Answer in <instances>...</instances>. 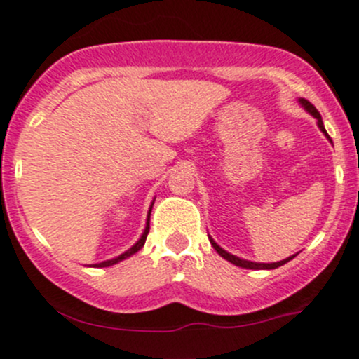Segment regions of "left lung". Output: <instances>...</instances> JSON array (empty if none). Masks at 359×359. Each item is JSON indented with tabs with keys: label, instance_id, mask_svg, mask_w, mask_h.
Returning <instances> with one entry per match:
<instances>
[{
	"label": "left lung",
	"instance_id": "left-lung-1",
	"mask_svg": "<svg viewBox=\"0 0 359 359\" xmlns=\"http://www.w3.org/2000/svg\"><path fill=\"white\" fill-rule=\"evenodd\" d=\"M300 104H302V106H304V109L309 111L311 114H313L314 118L318 119V126H320L321 132H323L325 135L328 137L327 130H325V126H323V121H321L320 112H318L316 107H314L313 104H311L309 100H306V99H300ZM328 139H330V137H328ZM210 243L213 245V248L217 250V253H219L220 257H224V259H226V260H229V262H231V264H234V266H238V267H245V269H276V267L283 266V264H287L288 260H292L293 257H295V255H292V257H288V259L280 260V262H273V264H257V262H250V260H243V259H240V257H236V255H231V253H227L226 250L220 248L219 245H217L215 241L212 240V238H210Z\"/></svg>",
	"mask_w": 359,
	"mask_h": 359
}]
</instances>
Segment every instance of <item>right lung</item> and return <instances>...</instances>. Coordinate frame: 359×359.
I'll return each mask as SVG.
<instances>
[{"label":"right lung","instance_id":"right-lung-1","mask_svg":"<svg viewBox=\"0 0 359 359\" xmlns=\"http://www.w3.org/2000/svg\"><path fill=\"white\" fill-rule=\"evenodd\" d=\"M149 215H151V210H149ZM147 234H149V217H147V226H146V231H144V234H142V236H140V240L137 241V243L133 245V247L130 248L128 252L121 253V255H119V257H116V259H112V260H106V262H100V264H97V267H109V266H112V264H116V262H119V260H123V259H126V257H130V255H132V253L139 252V250L144 247V243H146V238H147Z\"/></svg>","mask_w":359,"mask_h":359}]
</instances>
